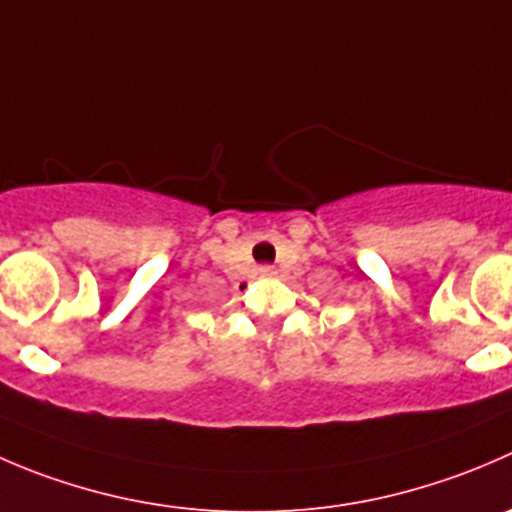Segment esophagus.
I'll use <instances>...</instances> for the list:
<instances>
[{
	"instance_id": "esophagus-1",
	"label": "esophagus",
	"mask_w": 512,
	"mask_h": 512,
	"mask_svg": "<svg viewBox=\"0 0 512 512\" xmlns=\"http://www.w3.org/2000/svg\"><path fill=\"white\" fill-rule=\"evenodd\" d=\"M275 275H277L275 267H270V265L260 267V277H262V280H272V277H275Z\"/></svg>"
}]
</instances>
